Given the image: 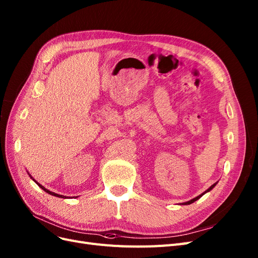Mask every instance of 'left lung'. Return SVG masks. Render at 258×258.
Listing matches in <instances>:
<instances>
[{
    "label": "left lung",
    "mask_w": 258,
    "mask_h": 258,
    "mask_svg": "<svg viewBox=\"0 0 258 258\" xmlns=\"http://www.w3.org/2000/svg\"><path fill=\"white\" fill-rule=\"evenodd\" d=\"M217 183H218V181H217L216 183H214V184H212V185L210 186V188H208V189H207V190H206L205 192H203V193H202L201 195H199V197H197V198H194V199H192L191 201H188V202H185V203H180V204H179V205H189V204H192V203H194L195 201H198L199 199H201V198L203 197V195H204V194H205V193H207V192H209V191H211L212 189H214V188H215V185H216Z\"/></svg>",
    "instance_id": "8db88e82"
}]
</instances>
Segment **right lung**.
<instances>
[{"label": "right lung", "mask_w": 258, "mask_h": 258, "mask_svg": "<svg viewBox=\"0 0 258 258\" xmlns=\"http://www.w3.org/2000/svg\"><path fill=\"white\" fill-rule=\"evenodd\" d=\"M29 174V173H28ZM29 176L31 177V179H33L35 182H36L38 185H39V188H41L43 191H46L47 193H49V194H51V195H53V197H57V198H61V199H68V197H64V195H59V194H57V193H54V192H51V191H49L48 189H46V188H44V186L43 185H41L39 182H37L36 180H35L34 178H33V177L29 174ZM73 198H78V197H73Z\"/></svg>", "instance_id": "obj_1"}]
</instances>
